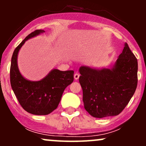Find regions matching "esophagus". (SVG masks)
<instances>
[{
    "label": "esophagus",
    "instance_id": "1",
    "mask_svg": "<svg viewBox=\"0 0 146 146\" xmlns=\"http://www.w3.org/2000/svg\"><path fill=\"white\" fill-rule=\"evenodd\" d=\"M79 78H80V74H79V73H75V74H74V79H75V80H78Z\"/></svg>",
    "mask_w": 146,
    "mask_h": 146
}]
</instances>
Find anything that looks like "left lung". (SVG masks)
Instances as JSON below:
<instances>
[{
  "mask_svg": "<svg viewBox=\"0 0 146 146\" xmlns=\"http://www.w3.org/2000/svg\"><path fill=\"white\" fill-rule=\"evenodd\" d=\"M137 71V60L126 42L110 68L80 66L79 82L86 111L96 118L118 115L135 93Z\"/></svg>",
  "mask_w": 146,
  "mask_h": 146,
  "instance_id": "left-lung-1",
  "label": "left lung"
}]
</instances>
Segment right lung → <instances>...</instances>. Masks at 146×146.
<instances>
[{
  "label": "right lung",
  "instance_id": "1",
  "mask_svg": "<svg viewBox=\"0 0 146 146\" xmlns=\"http://www.w3.org/2000/svg\"><path fill=\"white\" fill-rule=\"evenodd\" d=\"M44 30L38 29L28 35L15 48L11 57L10 82L20 104L28 113L46 115L56 110L65 88L73 82V71H62L53 68L39 81H31L22 75L18 66V55L25 42Z\"/></svg>",
  "mask_w": 146,
  "mask_h": 146
}]
</instances>
